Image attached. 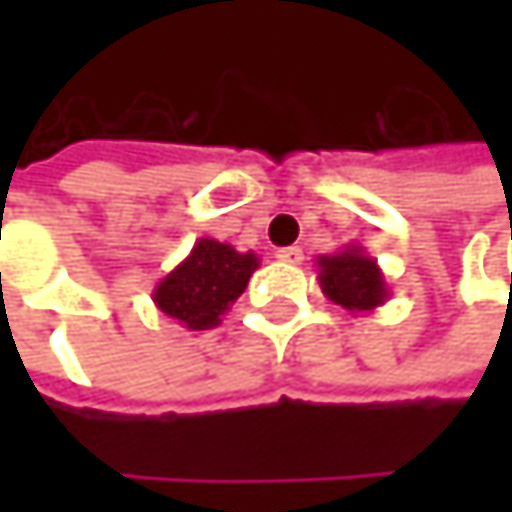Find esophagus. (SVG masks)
<instances>
[{
    "mask_svg": "<svg viewBox=\"0 0 512 512\" xmlns=\"http://www.w3.org/2000/svg\"><path fill=\"white\" fill-rule=\"evenodd\" d=\"M275 257H278V260H284V263H302V249H299V246H287V249H278V252H275Z\"/></svg>",
    "mask_w": 512,
    "mask_h": 512,
    "instance_id": "esophagus-1",
    "label": "esophagus"
}]
</instances>
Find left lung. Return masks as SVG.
<instances>
[{
  "label": "left lung",
  "instance_id": "1",
  "mask_svg": "<svg viewBox=\"0 0 512 512\" xmlns=\"http://www.w3.org/2000/svg\"><path fill=\"white\" fill-rule=\"evenodd\" d=\"M317 281L323 296L353 317L373 314L391 296L376 257L367 255L356 243L338 249L335 255L317 257Z\"/></svg>",
  "mask_w": 512,
  "mask_h": 512
}]
</instances>
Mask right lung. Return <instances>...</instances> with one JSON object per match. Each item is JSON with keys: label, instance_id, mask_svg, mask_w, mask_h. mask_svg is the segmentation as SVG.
Returning <instances> with one entry per match:
<instances>
[{"label": "right lung", "instance_id": "1", "mask_svg": "<svg viewBox=\"0 0 512 512\" xmlns=\"http://www.w3.org/2000/svg\"><path fill=\"white\" fill-rule=\"evenodd\" d=\"M260 266L255 252H237L228 243L201 237L154 287V305L189 332H204L222 323L225 311L249 287Z\"/></svg>", "mask_w": 512, "mask_h": 512}]
</instances>
